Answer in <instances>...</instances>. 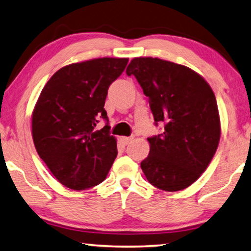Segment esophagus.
<instances>
[{
    "label": "esophagus",
    "instance_id": "34e87169",
    "mask_svg": "<svg viewBox=\"0 0 251 251\" xmlns=\"http://www.w3.org/2000/svg\"><path fill=\"white\" fill-rule=\"evenodd\" d=\"M134 137H135L134 135H132V136H122L121 137V142L124 145H127V144H129V143L134 140Z\"/></svg>",
    "mask_w": 251,
    "mask_h": 251
}]
</instances>
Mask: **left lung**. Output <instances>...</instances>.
I'll list each match as a JSON object with an SVG mask.
<instances>
[{"instance_id": "1", "label": "left lung", "mask_w": 251, "mask_h": 251, "mask_svg": "<svg viewBox=\"0 0 251 251\" xmlns=\"http://www.w3.org/2000/svg\"><path fill=\"white\" fill-rule=\"evenodd\" d=\"M126 74L149 97L155 123L165 124L163 134L147 138L150 154L141 163L147 181L169 192L186 189L208 168L220 141L211 87L194 70L158 58H134Z\"/></svg>"}]
</instances>
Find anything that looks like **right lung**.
Wrapping results in <instances>:
<instances>
[{
	"mask_svg": "<svg viewBox=\"0 0 251 251\" xmlns=\"http://www.w3.org/2000/svg\"><path fill=\"white\" fill-rule=\"evenodd\" d=\"M127 58H97L59 69L46 83L32 113L35 150L54 177L67 188L99 184L117 156L108 124L96 130L110 83L126 68Z\"/></svg>",
	"mask_w": 251,
	"mask_h": 251,
	"instance_id": "add662e5",
	"label": "right lung"
}]
</instances>
